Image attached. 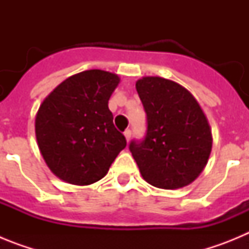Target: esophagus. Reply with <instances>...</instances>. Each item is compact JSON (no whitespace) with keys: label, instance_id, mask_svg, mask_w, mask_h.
Returning <instances> with one entry per match:
<instances>
[{"label":"esophagus","instance_id":"34e87169","mask_svg":"<svg viewBox=\"0 0 249 249\" xmlns=\"http://www.w3.org/2000/svg\"><path fill=\"white\" fill-rule=\"evenodd\" d=\"M123 135H124V137H126V141H127V143H128L129 140H131V135H132L131 129H126V131L123 132Z\"/></svg>","mask_w":249,"mask_h":249}]
</instances>
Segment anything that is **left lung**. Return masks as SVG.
<instances>
[{
    "label": "left lung",
    "instance_id": "left-lung-1",
    "mask_svg": "<svg viewBox=\"0 0 249 249\" xmlns=\"http://www.w3.org/2000/svg\"><path fill=\"white\" fill-rule=\"evenodd\" d=\"M147 113V135L129 151L146 182L163 190L192 183L212 151V131L193 94L175 81L157 76L136 82Z\"/></svg>",
    "mask_w": 249,
    "mask_h": 249
}]
</instances>
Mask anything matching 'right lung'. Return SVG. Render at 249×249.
<instances>
[{
    "instance_id": "1",
    "label": "right lung",
    "mask_w": 249,
    "mask_h": 249,
    "mask_svg": "<svg viewBox=\"0 0 249 249\" xmlns=\"http://www.w3.org/2000/svg\"><path fill=\"white\" fill-rule=\"evenodd\" d=\"M118 83L116 73L89 70L68 77L41 103L35 121L37 144L59 179L74 186L100 181L126 147L108 108Z\"/></svg>"
}]
</instances>
